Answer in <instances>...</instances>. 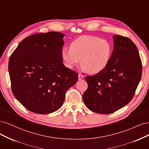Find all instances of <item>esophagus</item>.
<instances>
[{
	"mask_svg": "<svg viewBox=\"0 0 149 149\" xmlns=\"http://www.w3.org/2000/svg\"><path fill=\"white\" fill-rule=\"evenodd\" d=\"M83 78H84V76H83L82 75L79 74V75H78V79H79V80H81V79H82Z\"/></svg>",
	"mask_w": 149,
	"mask_h": 149,
	"instance_id": "obj_1",
	"label": "esophagus"
}]
</instances>
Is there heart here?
Masks as SVG:
<instances>
[{"mask_svg":"<svg viewBox=\"0 0 149 149\" xmlns=\"http://www.w3.org/2000/svg\"><path fill=\"white\" fill-rule=\"evenodd\" d=\"M112 46L108 41L90 36H81L69 45V49H63L61 56L66 65L72 68L79 60L83 69L89 74H98L109 64L112 55Z\"/></svg>","mask_w":149,"mask_h":149,"instance_id":"heart-1","label":"heart"}]
</instances>
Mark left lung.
<instances>
[{"mask_svg": "<svg viewBox=\"0 0 149 149\" xmlns=\"http://www.w3.org/2000/svg\"><path fill=\"white\" fill-rule=\"evenodd\" d=\"M111 59L104 70L87 76L88 88L83 95L89 109L110 114L126 106L132 99L140 82L142 65L135 44L127 37L113 36Z\"/></svg>", "mask_w": 149, "mask_h": 149, "instance_id": "left-lung-1", "label": "left lung"}]
</instances>
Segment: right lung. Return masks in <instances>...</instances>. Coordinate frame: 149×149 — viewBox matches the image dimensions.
<instances>
[{
  "mask_svg": "<svg viewBox=\"0 0 149 149\" xmlns=\"http://www.w3.org/2000/svg\"><path fill=\"white\" fill-rule=\"evenodd\" d=\"M65 35L60 32L37 33L23 40L8 61L12 92L29 111L49 114L59 109L66 91L78 74L62 63Z\"/></svg>",
  "mask_w": 149,
  "mask_h": 149,
  "instance_id": "add662e5",
  "label": "right lung"
}]
</instances>
